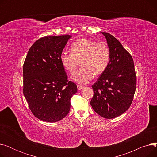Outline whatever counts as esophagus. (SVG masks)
<instances>
[{
  "label": "esophagus",
  "mask_w": 157,
  "mask_h": 157,
  "mask_svg": "<svg viewBox=\"0 0 157 157\" xmlns=\"http://www.w3.org/2000/svg\"><path fill=\"white\" fill-rule=\"evenodd\" d=\"M77 87H78V89L79 90H81V89H83V88H84V86H83V85H78L77 86Z\"/></svg>",
  "instance_id": "34e87169"
}]
</instances>
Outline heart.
Masks as SVG:
<instances>
[{"instance_id":"1","label":"heart","mask_w":157,"mask_h":157,"mask_svg":"<svg viewBox=\"0 0 157 157\" xmlns=\"http://www.w3.org/2000/svg\"><path fill=\"white\" fill-rule=\"evenodd\" d=\"M71 53L62 52L60 61L63 69L70 73L75 71L81 63L82 67L71 76L72 81L80 84L88 83L94 75L100 76L109 62L108 46L104 43H96L92 40H78L71 45Z\"/></svg>"}]
</instances>
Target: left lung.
Here are the masks:
<instances>
[{
  "mask_svg": "<svg viewBox=\"0 0 157 157\" xmlns=\"http://www.w3.org/2000/svg\"><path fill=\"white\" fill-rule=\"evenodd\" d=\"M110 51L105 71L92 86L94 110L104 118H114L125 113L132 102L136 88L133 59L113 36L101 32Z\"/></svg>",
  "mask_w": 157,
  "mask_h": 157,
  "instance_id": "8db88e82",
  "label": "left lung"
}]
</instances>
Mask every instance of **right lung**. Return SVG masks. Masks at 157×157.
I'll return each mask as SVG.
<instances>
[{"mask_svg":"<svg viewBox=\"0 0 157 157\" xmlns=\"http://www.w3.org/2000/svg\"><path fill=\"white\" fill-rule=\"evenodd\" d=\"M69 35L38 39L28 52L23 71V95L30 111L40 120L56 122L67 116L78 88L67 80L60 56Z\"/></svg>","mask_w":157,"mask_h":157,"instance_id":"add662e5","label":"right lung"}]
</instances>
